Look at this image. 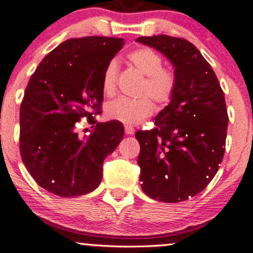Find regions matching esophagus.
Returning a JSON list of instances; mask_svg holds the SVG:
<instances>
[{
  "instance_id": "obj_1",
  "label": "esophagus",
  "mask_w": 253,
  "mask_h": 253,
  "mask_svg": "<svg viewBox=\"0 0 253 253\" xmlns=\"http://www.w3.org/2000/svg\"><path fill=\"white\" fill-rule=\"evenodd\" d=\"M134 130V127L130 126V125H126V126H125V133H126V134H133Z\"/></svg>"
}]
</instances>
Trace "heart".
Masks as SVG:
<instances>
[{"label":"heart","instance_id":"heart-1","mask_svg":"<svg viewBox=\"0 0 253 253\" xmlns=\"http://www.w3.org/2000/svg\"><path fill=\"white\" fill-rule=\"evenodd\" d=\"M128 60L145 78L139 88L140 97H119L106 106V114L109 119L127 125L140 123L153 112V103L167 104L171 101L176 89V78L168 69L163 68L161 53L151 47H140L128 54ZM119 65L117 59H112L103 71L102 90L104 95L113 96L117 91Z\"/></svg>","mask_w":253,"mask_h":253}]
</instances>
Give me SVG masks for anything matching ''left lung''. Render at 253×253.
<instances>
[{
    "label": "left lung",
    "instance_id": "left-lung-1",
    "mask_svg": "<svg viewBox=\"0 0 253 253\" xmlns=\"http://www.w3.org/2000/svg\"><path fill=\"white\" fill-rule=\"evenodd\" d=\"M136 42L162 52L176 78L173 96L155 118V128L135 133L141 188L158 201H185L210 184L222 162L228 126L225 95L210 63L190 42L165 34Z\"/></svg>",
    "mask_w": 253,
    "mask_h": 253
}]
</instances>
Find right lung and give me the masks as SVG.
<instances>
[{
  "mask_svg": "<svg viewBox=\"0 0 253 253\" xmlns=\"http://www.w3.org/2000/svg\"><path fill=\"white\" fill-rule=\"evenodd\" d=\"M121 38H72L47 54L26 86L20 107V153L28 172L54 195L75 197L96 189L103 161L124 138L118 120L96 123L108 62ZM97 124L89 136L74 130L81 118Z\"/></svg>",
  "mask_w": 253,
  "mask_h": 253,
  "instance_id": "add662e5",
  "label": "right lung"
}]
</instances>
